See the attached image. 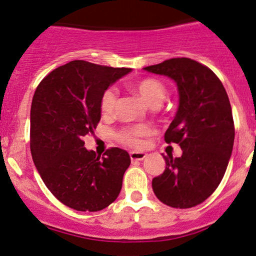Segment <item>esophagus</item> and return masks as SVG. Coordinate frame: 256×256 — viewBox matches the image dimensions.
I'll return each instance as SVG.
<instances>
[{"label":"esophagus","instance_id":"esophagus-1","mask_svg":"<svg viewBox=\"0 0 256 256\" xmlns=\"http://www.w3.org/2000/svg\"><path fill=\"white\" fill-rule=\"evenodd\" d=\"M130 158L132 161H142L146 158V154L143 152H131Z\"/></svg>","mask_w":256,"mask_h":256}]
</instances>
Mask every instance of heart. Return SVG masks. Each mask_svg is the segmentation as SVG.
Segmentation results:
<instances>
[{
  "mask_svg": "<svg viewBox=\"0 0 256 256\" xmlns=\"http://www.w3.org/2000/svg\"><path fill=\"white\" fill-rule=\"evenodd\" d=\"M134 89L138 95L142 98L143 101L146 104L150 106H160L166 98V88L161 82L154 78H144L138 80L137 83L132 85ZM116 104V92L114 89H108L102 94L101 102H100V107L104 116H110L113 113L114 107ZM149 130L146 126H137V128H128V130L122 131L118 134L119 140L124 144L128 146H134L138 148L142 146V138L148 134Z\"/></svg>",
  "mask_w": 256,
  "mask_h": 256,
  "instance_id": "b5f03b06",
  "label": "heart"
}]
</instances>
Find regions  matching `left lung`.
<instances>
[{
  "instance_id": "obj_1",
  "label": "left lung",
  "mask_w": 256,
  "mask_h": 256,
  "mask_svg": "<svg viewBox=\"0 0 256 256\" xmlns=\"http://www.w3.org/2000/svg\"><path fill=\"white\" fill-rule=\"evenodd\" d=\"M143 70L171 78L179 95L165 140L180 146L183 154L164 156L166 168L152 179V192L170 207H195L218 188L228 165L234 140L228 96L213 71L192 58H170Z\"/></svg>"
}]
</instances>
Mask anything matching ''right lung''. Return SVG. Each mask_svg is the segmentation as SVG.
I'll return each mask as SVG.
<instances>
[{"mask_svg":"<svg viewBox=\"0 0 256 256\" xmlns=\"http://www.w3.org/2000/svg\"><path fill=\"white\" fill-rule=\"evenodd\" d=\"M131 71L74 60L49 73L34 91L32 158L46 188L67 207L98 212L119 196L128 152L110 148L101 158L83 138L101 119L102 94Z\"/></svg>","mask_w":256,"mask_h":256,"instance_id":"right-lung-1","label":"right lung"}]
</instances>
